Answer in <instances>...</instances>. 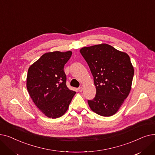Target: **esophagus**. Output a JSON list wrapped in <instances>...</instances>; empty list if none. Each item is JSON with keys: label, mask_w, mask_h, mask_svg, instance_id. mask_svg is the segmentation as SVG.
I'll return each instance as SVG.
<instances>
[{"label": "esophagus", "mask_w": 155, "mask_h": 155, "mask_svg": "<svg viewBox=\"0 0 155 155\" xmlns=\"http://www.w3.org/2000/svg\"><path fill=\"white\" fill-rule=\"evenodd\" d=\"M78 91H79L80 92H82V91H83V88H82V87H80L78 88Z\"/></svg>", "instance_id": "esophagus-1"}]
</instances>
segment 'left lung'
I'll use <instances>...</instances> for the list:
<instances>
[{
	"mask_svg": "<svg viewBox=\"0 0 155 155\" xmlns=\"http://www.w3.org/2000/svg\"><path fill=\"white\" fill-rule=\"evenodd\" d=\"M81 54L94 77L96 94L88 100L97 114L108 117L116 114L131 88L134 68L129 55L107 44L82 48Z\"/></svg>",
	"mask_w": 155,
	"mask_h": 155,
	"instance_id": "left-lung-1",
	"label": "left lung"
}]
</instances>
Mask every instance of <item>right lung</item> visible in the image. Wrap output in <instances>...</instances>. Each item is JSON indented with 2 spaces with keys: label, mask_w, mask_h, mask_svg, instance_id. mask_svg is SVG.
Returning <instances> with one entry per match:
<instances>
[{
  "label": "right lung",
  "mask_w": 155,
  "mask_h": 155,
  "mask_svg": "<svg viewBox=\"0 0 155 155\" xmlns=\"http://www.w3.org/2000/svg\"><path fill=\"white\" fill-rule=\"evenodd\" d=\"M72 52L44 54L28 69L27 89L38 108L50 118L61 117L67 110L75 92L66 85L64 64Z\"/></svg>",
  "instance_id": "right-lung-1"
}]
</instances>
